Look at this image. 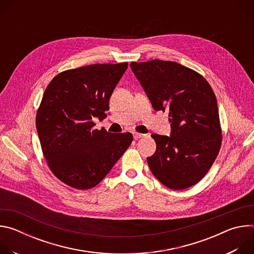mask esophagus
<instances>
[{
  "mask_svg": "<svg viewBox=\"0 0 254 254\" xmlns=\"http://www.w3.org/2000/svg\"><path fill=\"white\" fill-rule=\"evenodd\" d=\"M132 135H133V138L134 139H137V138H140V137H143L144 136V134H142V133H139V132H132Z\"/></svg>",
  "mask_w": 254,
  "mask_h": 254,
  "instance_id": "esophagus-1",
  "label": "esophagus"
}]
</instances>
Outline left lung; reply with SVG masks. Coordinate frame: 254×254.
<instances>
[{
	"instance_id": "1",
	"label": "left lung",
	"mask_w": 254,
	"mask_h": 254,
	"mask_svg": "<svg viewBox=\"0 0 254 254\" xmlns=\"http://www.w3.org/2000/svg\"><path fill=\"white\" fill-rule=\"evenodd\" d=\"M130 68L155 111L169 112L170 136L152 134L156 153L147 158L154 176L173 190L194 186L221 146L216 96L196 71L173 61L131 62Z\"/></svg>"
}]
</instances>
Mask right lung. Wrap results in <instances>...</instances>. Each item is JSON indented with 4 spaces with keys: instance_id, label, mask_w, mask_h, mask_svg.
Segmentation results:
<instances>
[{
    "instance_id": "1",
    "label": "right lung",
    "mask_w": 254,
    "mask_h": 254,
    "mask_svg": "<svg viewBox=\"0 0 254 254\" xmlns=\"http://www.w3.org/2000/svg\"><path fill=\"white\" fill-rule=\"evenodd\" d=\"M127 63L92 64L66 70L47 86L36 117L43 155L66 185L86 190L110 173L132 141L130 132L95 129Z\"/></svg>"
}]
</instances>
